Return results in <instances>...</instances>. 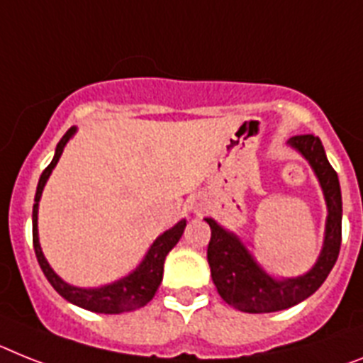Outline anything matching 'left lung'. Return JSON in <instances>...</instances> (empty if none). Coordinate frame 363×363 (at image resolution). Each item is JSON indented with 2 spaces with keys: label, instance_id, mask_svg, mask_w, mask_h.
Returning <instances> with one entry per match:
<instances>
[{
  "label": "left lung",
  "instance_id": "left-lung-1",
  "mask_svg": "<svg viewBox=\"0 0 363 363\" xmlns=\"http://www.w3.org/2000/svg\"><path fill=\"white\" fill-rule=\"evenodd\" d=\"M290 144L303 153L321 182L328 206L325 247L318 264L306 275L275 280L260 269L234 234L223 230L214 219L206 218V223L212 230L206 251L212 280L225 303L242 312H279L310 297L325 282L342 247V190L336 169L327 160L318 136H291Z\"/></svg>",
  "mask_w": 363,
  "mask_h": 363
}]
</instances>
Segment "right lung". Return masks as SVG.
Listing matches in <instances>:
<instances>
[{"label": "right lung", "mask_w": 363, "mask_h": 363, "mask_svg": "<svg viewBox=\"0 0 363 363\" xmlns=\"http://www.w3.org/2000/svg\"><path fill=\"white\" fill-rule=\"evenodd\" d=\"M73 133H75V129L72 127V129L66 130V135L60 138V142L57 144V151H55L53 160H51L50 166L42 172L38 186H36L35 205H33V247H35L36 260L40 264L45 279L50 280V284L53 286L55 290L59 291L64 299L69 301V303L73 304H77L81 308L97 313H123L130 312V310L142 308V306H145L149 301L153 299L155 291L158 290V286L162 282L164 260H166L167 252L172 251L177 245V242L181 240L182 233H184V227H186V221H184V219L179 221L173 228L166 230L162 236H158V238L155 240V243L151 245L149 252L145 255L144 262L140 264V267L135 273H130L129 277L118 280L114 284L97 288V290H83V288H73V286L66 284L60 277L55 275V271L51 269L50 264L45 262L44 255H42L40 243H38V227H36V219H38V201H40L45 181H48V177L51 175V169L55 167V164L59 162L64 145H66V142H68L69 136H72Z\"/></svg>", "instance_id": "right-lung-1"}]
</instances>
